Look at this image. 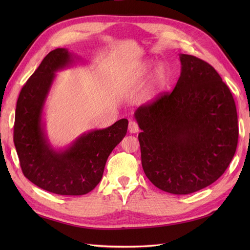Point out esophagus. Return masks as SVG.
<instances>
[{"label": "esophagus", "mask_w": 250, "mask_h": 250, "mask_svg": "<svg viewBox=\"0 0 250 250\" xmlns=\"http://www.w3.org/2000/svg\"><path fill=\"white\" fill-rule=\"evenodd\" d=\"M128 130H129L130 133H137L140 130L139 125L134 121H130L129 124H128Z\"/></svg>", "instance_id": "obj_1"}]
</instances>
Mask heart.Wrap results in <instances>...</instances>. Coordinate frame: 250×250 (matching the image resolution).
<instances>
[{
	"instance_id": "b5f03b06",
	"label": "heart",
	"mask_w": 250,
	"mask_h": 250,
	"mask_svg": "<svg viewBox=\"0 0 250 250\" xmlns=\"http://www.w3.org/2000/svg\"><path fill=\"white\" fill-rule=\"evenodd\" d=\"M154 64H155L154 62H147L144 63V65L142 66V74L143 75L148 74ZM169 78H170V74H169L168 67L164 63L158 64L154 71L152 81H151V86L146 94V100L148 101L152 100L153 98L161 92V90H163L166 87V85L168 84Z\"/></svg>"
}]
</instances>
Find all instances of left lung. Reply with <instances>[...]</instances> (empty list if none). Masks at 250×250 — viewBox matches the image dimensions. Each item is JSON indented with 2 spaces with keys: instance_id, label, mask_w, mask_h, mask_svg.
<instances>
[{
  "instance_id": "1",
  "label": "left lung",
  "mask_w": 250,
  "mask_h": 250,
  "mask_svg": "<svg viewBox=\"0 0 250 250\" xmlns=\"http://www.w3.org/2000/svg\"><path fill=\"white\" fill-rule=\"evenodd\" d=\"M181 71L173 92L134 112L142 166L148 179L175 195L197 192L228 169L238 145L237 108L213 66L179 54Z\"/></svg>"
}]
</instances>
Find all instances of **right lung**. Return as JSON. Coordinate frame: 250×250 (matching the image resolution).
I'll return each mask as SVG.
<instances>
[{
  "mask_svg": "<svg viewBox=\"0 0 250 250\" xmlns=\"http://www.w3.org/2000/svg\"><path fill=\"white\" fill-rule=\"evenodd\" d=\"M67 49L51 51L22 86L17 102L13 142L24 175L43 190L58 195H84L100 183L111 151L126 135L128 121L121 119L104 129L81 134L63 150L48 140L43 106L56 72L72 64Z\"/></svg>",
  "mask_w": 250,
  "mask_h": 250,
  "instance_id": "1",
  "label": "right lung"
}]
</instances>
